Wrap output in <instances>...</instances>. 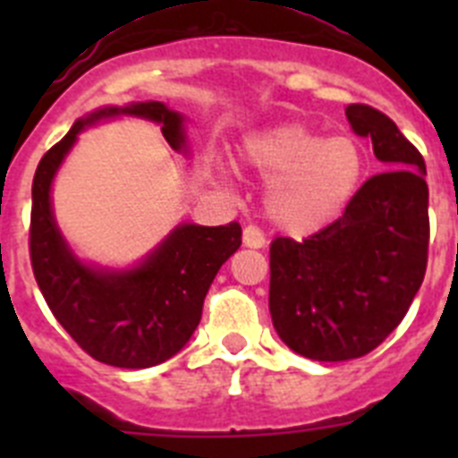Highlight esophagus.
Wrapping results in <instances>:
<instances>
[{
  "mask_svg": "<svg viewBox=\"0 0 458 458\" xmlns=\"http://www.w3.org/2000/svg\"><path fill=\"white\" fill-rule=\"evenodd\" d=\"M242 245H245V248H254V250L264 248L266 236L261 233V229H259V226L250 225L242 229Z\"/></svg>",
  "mask_w": 458,
  "mask_h": 458,
  "instance_id": "1",
  "label": "esophagus"
}]
</instances>
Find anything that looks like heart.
Returning a JSON list of instances; mask_svg holds the SVG:
<instances>
[{"label": "heart", "mask_w": 458, "mask_h": 458, "mask_svg": "<svg viewBox=\"0 0 458 458\" xmlns=\"http://www.w3.org/2000/svg\"><path fill=\"white\" fill-rule=\"evenodd\" d=\"M242 156L268 183L266 216L289 236H310L337 220L365 172L358 141L321 135L301 123L254 132Z\"/></svg>", "instance_id": "heart-1"}]
</instances>
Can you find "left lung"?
<instances>
[{"mask_svg":"<svg viewBox=\"0 0 458 458\" xmlns=\"http://www.w3.org/2000/svg\"><path fill=\"white\" fill-rule=\"evenodd\" d=\"M355 135L369 137L387 172L371 176L344 216L305 241L270 242L268 307L279 339L318 362L374 351L406 317L428 254L427 165L394 121L349 105Z\"/></svg>","mask_w":458,"mask_h":458,"instance_id":"8db88e82","label":"left lung"}]
</instances>
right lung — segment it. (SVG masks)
Wrapping results in <instances>:
<instances>
[{
	"instance_id": "add662e5",
	"label": "right lung",
	"mask_w": 458,
	"mask_h": 458,
	"mask_svg": "<svg viewBox=\"0 0 458 458\" xmlns=\"http://www.w3.org/2000/svg\"><path fill=\"white\" fill-rule=\"evenodd\" d=\"M140 116L160 123L174 151H188L183 114L165 103L100 107L72 123L40 157L31 185L30 252L38 289L55 318L93 360L147 369L179 353L201 321L217 270L241 248V225H179L147 259L125 270L84 264L68 248L52 213L50 190L78 135L103 119Z\"/></svg>"
}]
</instances>
